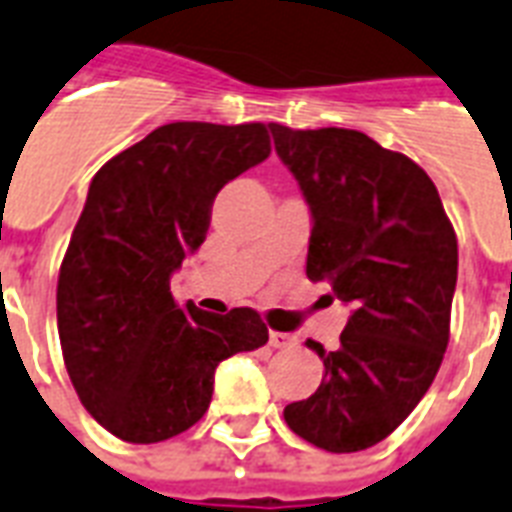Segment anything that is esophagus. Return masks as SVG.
I'll return each mask as SVG.
<instances>
[{
  "instance_id": "34e87169",
  "label": "esophagus",
  "mask_w": 512,
  "mask_h": 512,
  "mask_svg": "<svg viewBox=\"0 0 512 512\" xmlns=\"http://www.w3.org/2000/svg\"><path fill=\"white\" fill-rule=\"evenodd\" d=\"M269 344L275 347V350H291L299 344V339L293 334H283V331H269Z\"/></svg>"
}]
</instances>
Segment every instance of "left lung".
<instances>
[{"label": "left lung", "mask_w": 512, "mask_h": 512, "mask_svg": "<svg viewBox=\"0 0 512 512\" xmlns=\"http://www.w3.org/2000/svg\"><path fill=\"white\" fill-rule=\"evenodd\" d=\"M269 130L310 205L307 277L352 307L334 352L307 339L323 382L283 417L318 449L363 451L417 408L441 368L457 235L430 176L406 154L360 130Z\"/></svg>", "instance_id": "left-lung-1"}]
</instances>
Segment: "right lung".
<instances>
[{"instance_id":"obj_1","label":"right lung","mask_w":512,"mask_h":512,"mask_svg":"<svg viewBox=\"0 0 512 512\" xmlns=\"http://www.w3.org/2000/svg\"><path fill=\"white\" fill-rule=\"evenodd\" d=\"M269 152L261 122H170L90 181L58 275V336L82 406L122 441L189 430L221 360L267 344L259 312L181 307L170 275L205 243L221 186Z\"/></svg>"}]
</instances>
